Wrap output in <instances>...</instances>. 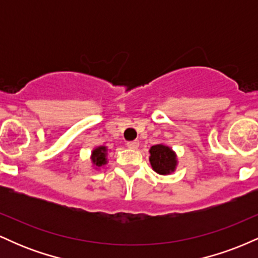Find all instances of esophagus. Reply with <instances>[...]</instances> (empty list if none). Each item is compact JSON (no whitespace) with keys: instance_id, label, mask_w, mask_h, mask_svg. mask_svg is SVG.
I'll use <instances>...</instances> for the list:
<instances>
[{"instance_id":"1","label":"esophagus","mask_w":258,"mask_h":258,"mask_svg":"<svg viewBox=\"0 0 258 258\" xmlns=\"http://www.w3.org/2000/svg\"><path fill=\"white\" fill-rule=\"evenodd\" d=\"M127 147L130 149H137L139 147V142L138 141H131V142H127Z\"/></svg>"}]
</instances>
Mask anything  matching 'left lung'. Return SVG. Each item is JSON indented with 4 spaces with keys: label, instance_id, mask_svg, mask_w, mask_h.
<instances>
[{
    "label": "left lung",
    "instance_id": "8db88e82",
    "mask_svg": "<svg viewBox=\"0 0 258 258\" xmlns=\"http://www.w3.org/2000/svg\"><path fill=\"white\" fill-rule=\"evenodd\" d=\"M149 161L153 170L159 174H171L176 170L177 155L166 144H155L149 149Z\"/></svg>",
    "mask_w": 258,
    "mask_h": 258
}]
</instances>
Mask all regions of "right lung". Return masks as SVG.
Wrapping results in <instances>:
<instances>
[{
  "label": "right lung",
  "mask_w": 258,
  "mask_h": 258,
  "mask_svg": "<svg viewBox=\"0 0 258 258\" xmlns=\"http://www.w3.org/2000/svg\"><path fill=\"white\" fill-rule=\"evenodd\" d=\"M91 161L94 168H100L108 164V148L104 146L94 148L91 153Z\"/></svg>",
  "instance_id": "add662e5"
}]
</instances>
